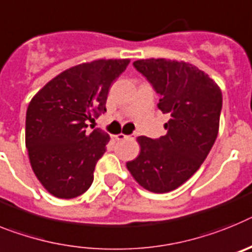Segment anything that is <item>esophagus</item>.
I'll return each mask as SVG.
<instances>
[{
	"label": "esophagus",
	"instance_id": "1",
	"mask_svg": "<svg viewBox=\"0 0 252 252\" xmlns=\"http://www.w3.org/2000/svg\"><path fill=\"white\" fill-rule=\"evenodd\" d=\"M133 138H134L133 135H126L123 134V133L115 135V139H118V141H126V139H133Z\"/></svg>",
	"mask_w": 252,
	"mask_h": 252
}]
</instances>
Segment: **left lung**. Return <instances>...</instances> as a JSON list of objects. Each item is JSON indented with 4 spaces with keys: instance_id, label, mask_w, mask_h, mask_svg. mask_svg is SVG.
Instances as JSON below:
<instances>
[{
    "instance_id": "8db88e82",
    "label": "left lung",
    "mask_w": 252,
    "mask_h": 252,
    "mask_svg": "<svg viewBox=\"0 0 252 252\" xmlns=\"http://www.w3.org/2000/svg\"><path fill=\"white\" fill-rule=\"evenodd\" d=\"M133 64L161 95L157 106L170 119L161 138H137L139 155L126 168L148 191L168 192L189 180L207 158L220 130L222 91L189 62L150 58Z\"/></svg>"
}]
</instances>
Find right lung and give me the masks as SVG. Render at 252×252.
Instances as JSON below:
<instances>
[{"instance_id":"add662e5","label":"right lung","mask_w":252,"mask_h":252,"mask_svg":"<svg viewBox=\"0 0 252 252\" xmlns=\"http://www.w3.org/2000/svg\"><path fill=\"white\" fill-rule=\"evenodd\" d=\"M130 60H96L61 72L35 94L26 110L25 144L35 176L49 194L72 199L94 181L96 162L110 141L86 130L93 114L105 113L109 89Z\"/></svg>"}]
</instances>
